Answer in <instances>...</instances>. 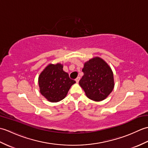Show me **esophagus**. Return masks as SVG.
<instances>
[{
    "label": "esophagus",
    "instance_id": "1",
    "mask_svg": "<svg viewBox=\"0 0 148 148\" xmlns=\"http://www.w3.org/2000/svg\"><path fill=\"white\" fill-rule=\"evenodd\" d=\"M79 80H80V77H77L76 78V83H79Z\"/></svg>",
    "mask_w": 148,
    "mask_h": 148
}]
</instances>
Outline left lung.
<instances>
[{"label":"left lung","instance_id":"obj_1","mask_svg":"<svg viewBox=\"0 0 148 148\" xmlns=\"http://www.w3.org/2000/svg\"><path fill=\"white\" fill-rule=\"evenodd\" d=\"M84 75L79 84L88 99L99 102L111 93L114 86L113 72L109 65L100 57H94L84 63Z\"/></svg>","mask_w":148,"mask_h":148}]
</instances>
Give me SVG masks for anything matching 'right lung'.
<instances>
[{
    "mask_svg": "<svg viewBox=\"0 0 148 148\" xmlns=\"http://www.w3.org/2000/svg\"><path fill=\"white\" fill-rule=\"evenodd\" d=\"M40 92L51 102H57L64 99L76 81L71 79L63 70L61 64H49L39 76Z\"/></svg>",
    "mask_w": 148,
    "mask_h": 148,
    "instance_id": "obj_1",
    "label": "right lung"
}]
</instances>
